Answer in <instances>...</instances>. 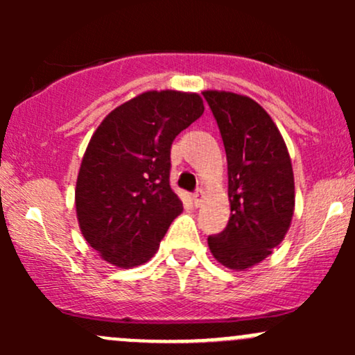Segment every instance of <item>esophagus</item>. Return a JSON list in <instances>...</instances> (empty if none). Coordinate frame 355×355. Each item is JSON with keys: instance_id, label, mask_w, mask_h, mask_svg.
<instances>
[{"instance_id": "obj_1", "label": "esophagus", "mask_w": 355, "mask_h": 355, "mask_svg": "<svg viewBox=\"0 0 355 355\" xmlns=\"http://www.w3.org/2000/svg\"><path fill=\"white\" fill-rule=\"evenodd\" d=\"M203 198H205V195H203L202 190H195L193 195H191V200H193L195 207H200L202 202H203Z\"/></svg>"}]
</instances>
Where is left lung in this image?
<instances>
[{"label": "left lung", "mask_w": 355, "mask_h": 355, "mask_svg": "<svg viewBox=\"0 0 355 355\" xmlns=\"http://www.w3.org/2000/svg\"><path fill=\"white\" fill-rule=\"evenodd\" d=\"M227 153L230 218L210 235L211 255L232 270L262 262L282 242L295 207L294 172L279 128L248 96L207 89Z\"/></svg>", "instance_id": "obj_1"}]
</instances>
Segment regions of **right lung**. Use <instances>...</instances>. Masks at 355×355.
<instances>
[{
	"instance_id": "right-lung-1",
	"label": "right lung",
	"mask_w": 355,
	"mask_h": 355,
	"mask_svg": "<svg viewBox=\"0 0 355 355\" xmlns=\"http://www.w3.org/2000/svg\"><path fill=\"white\" fill-rule=\"evenodd\" d=\"M197 93L145 92L108 113L83 155L75 190L81 234L108 263L141 266L183 205L170 187L175 137L203 113Z\"/></svg>"
}]
</instances>
